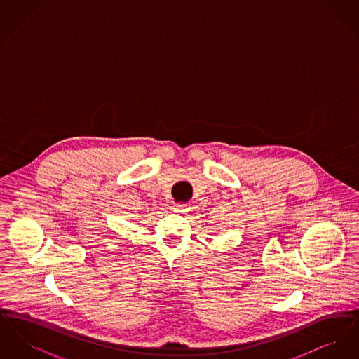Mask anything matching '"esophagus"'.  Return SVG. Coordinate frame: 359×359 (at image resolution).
Listing matches in <instances>:
<instances>
[{"mask_svg": "<svg viewBox=\"0 0 359 359\" xmlns=\"http://www.w3.org/2000/svg\"><path fill=\"white\" fill-rule=\"evenodd\" d=\"M173 211L175 212H180V214H184L189 211V205L187 203H179V205H173Z\"/></svg>", "mask_w": 359, "mask_h": 359, "instance_id": "esophagus-1", "label": "esophagus"}]
</instances>
